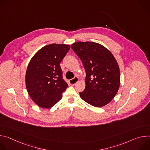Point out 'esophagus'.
<instances>
[{
  "mask_svg": "<svg viewBox=\"0 0 150 150\" xmlns=\"http://www.w3.org/2000/svg\"><path fill=\"white\" fill-rule=\"evenodd\" d=\"M78 79H79L78 77L75 76V77H74L73 79H71L69 80V83H70V84H71V85H74L75 83H76L78 81Z\"/></svg>",
  "mask_w": 150,
  "mask_h": 150,
  "instance_id": "34e87169",
  "label": "esophagus"
}]
</instances>
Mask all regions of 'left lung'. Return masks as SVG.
Masks as SVG:
<instances>
[{"instance_id":"obj_1","label":"left lung","mask_w":150,"mask_h":150,"mask_svg":"<svg viewBox=\"0 0 150 150\" xmlns=\"http://www.w3.org/2000/svg\"><path fill=\"white\" fill-rule=\"evenodd\" d=\"M71 48L86 72L85 88L79 93L81 98L97 108L109 103L120 86V70L114 56L103 46L91 41L75 42Z\"/></svg>"}]
</instances>
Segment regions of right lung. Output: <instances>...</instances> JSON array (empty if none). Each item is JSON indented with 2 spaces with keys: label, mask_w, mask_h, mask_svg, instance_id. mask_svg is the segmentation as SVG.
<instances>
[{
  "label": "right lung",
  "mask_w": 150,
  "mask_h": 150,
  "mask_svg": "<svg viewBox=\"0 0 150 150\" xmlns=\"http://www.w3.org/2000/svg\"><path fill=\"white\" fill-rule=\"evenodd\" d=\"M70 45L51 44L40 49L32 57L25 74L28 94L39 107L49 109L62 98L68 85L63 79L60 63Z\"/></svg>",
  "instance_id": "right-lung-1"
}]
</instances>
